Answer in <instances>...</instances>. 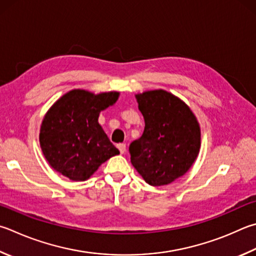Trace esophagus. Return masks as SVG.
I'll return each instance as SVG.
<instances>
[{
    "instance_id": "34e87169",
    "label": "esophagus",
    "mask_w": 256,
    "mask_h": 256,
    "mask_svg": "<svg viewBox=\"0 0 256 256\" xmlns=\"http://www.w3.org/2000/svg\"><path fill=\"white\" fill-rule=\"evenodd\" d=\"M118 148L120 150V152L123 154V153L126 151V144H125V143H120V144H118Z\"/></svg>"
}]
</instances>
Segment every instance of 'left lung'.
I'll return each instance as SVG.
<instances>
[{
    "mask_svg": "<svg viewBox=\"0 0 256 256\" xmlns=\"http://www.w3.org/2000/svg\"><path fill=\"white\" fill-rule=\"evenodd\" d=\"M144 131L130 146L131 164L146 184L166 186L192 168L200 150V126L189 106L164 90L136 95Z\"/></svg>",
    "mask_w": 256,
    "mask_h": 256,
    "instance_id": "1",
    "label": "left lung"
}]
</instances>
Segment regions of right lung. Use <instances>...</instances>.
Returning a JSON list of instances; mask_svg holds the SVG:
<instances>
[{
    "instance_id": "right-lung-1",
    "label": "right lung",
    "mask_w": 256,
    "mask_h": 256,
    "mask_svg": "<svg viewBox=\"0 0 256 256\" xmlns=\"http://www.w3.org/2000/svg\"><path fill=\"white\" fill-rule=\"evenodd\" d=\"M120 92L94 94L72 90L54 102L39 134L41 150L51 168L72 181H85L118 154L98 123L100 113L113 106Z\"/></svg>"
}]
</instances>
